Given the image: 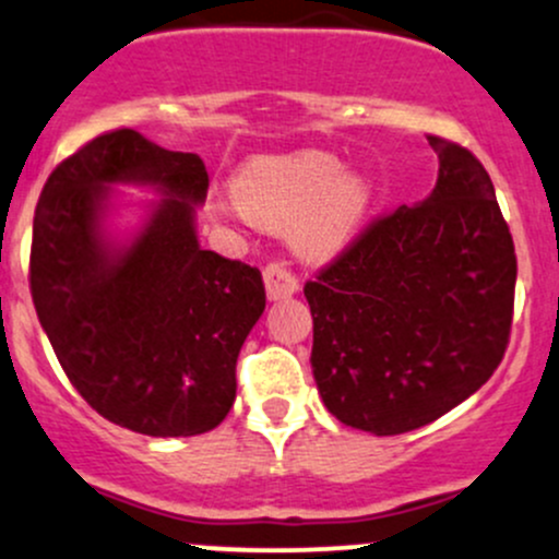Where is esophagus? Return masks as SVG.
<instances>
[{
	"mask_svg": "<svg viewBox=\"0 0 559 559\" xmlns=\"http://www.w3.org/2000/svg\"><path fill=\"white\" fill-rule=\"evenodd\" d=\"M263 282H266V296L272 301L277 298H287L298 290V277L287 269L285 261H272L263 269Z\"/></svg>",
	"mask_w": 559,
	"mask_h": 559,
	"instance_id": "34e87169",
	"label": "esophagus"
}]
</instances>
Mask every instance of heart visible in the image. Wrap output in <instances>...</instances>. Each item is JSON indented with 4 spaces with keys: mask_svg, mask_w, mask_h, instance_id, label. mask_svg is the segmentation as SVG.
I'll list each match as a JSON object with an SVG mask.
<instances>
[{
    "mask_svg": "<svg viewBox=\"0 0 559 559\" xmlns=\"http://www.w3.org/2000/svg\"><path fill=\"white\" fill-rule=\"evenodd\" d=\"M368 200V183L344 176L341 159L325 152L258 157L234 178L239 213L269 229L293 226V239L306 255L338 250L362 221Z\"/></svg>",
    "mask_w": 559,
    "mask_h": 559,
    "instance_id": "obj_1",
    "label": "heart"
}]
</instances>
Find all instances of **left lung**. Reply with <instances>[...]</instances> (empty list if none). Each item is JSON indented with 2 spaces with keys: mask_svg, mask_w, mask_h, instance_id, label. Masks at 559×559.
<instances>
[{
  "mask_svg": "<svg viewBox=\"0 0 559 559\" xmlns=\"http://www.w3.org/2000/svg\"><path fill=\"white\" fill-rule=\"evenodd\" d=\"M429 143L435 191L370 221L304 285L322 402L378 437L461 405L493 376L512 333L518 255L493 181L469 148Z\"/></svg>",
  "mask_w": 559,
  "mask_h": 559,
  "instance_id": "1",
  "label": "left lung"
}]
</instances>
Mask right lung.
Returning <instances> with one entry per match:
<instances>
[{
  "label": "right lung",
  "mask_w": 559,
  "mask_h": 559,
  "mask_svg": "<svg viewBox=\"0 0 559 559\" xmlns=\"http://www.w3.org/2000/svg\"><path fill=\"white\" fill-rule=\"evenodd\" d=\"M109 182L166 194L122 251L99 229ZM205 194L197 154L119 128L66 157L34 213L28 285L52 352L93 411L138 435L194 437L224 421L239 349L266 306L255 266L197 242Z\"/></svg>",
  "instance_id": "1"
}]
</instances>
